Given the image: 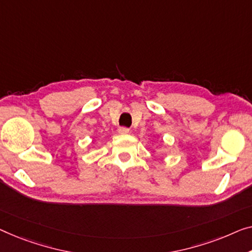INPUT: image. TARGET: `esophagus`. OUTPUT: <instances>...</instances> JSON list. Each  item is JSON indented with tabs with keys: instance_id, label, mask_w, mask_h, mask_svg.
<instances>
[{
	"instance_id": "obj_1",
	"label": "esophagus",
	"mask_w": 252,
	"mask_h": 252,
	"mask_svg": "<svg viewBox=\"0 0 252 252\" xmlns=\"http://www.w3.org/2000/svg\"><path fill=\"white\" fill-rule=\"evenodd\" d=\"M119 133H121V134H127L129 133V129H127V127H126V126H121V127H119Z\"/></svg>"
}]
</instances>
